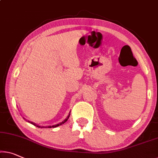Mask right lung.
Segmentation results:
<instances>
[{"label": "right lung", "mask_w": 158, "mask_h": 158, "mask_svg": "<svg viewBox=\"0 0 158 158\" xmlns=\"http://www.w3.org/2000/svg\"><path fill=\"white\" fill-rule=\"evenodd\" d=\"M69 116H70V114H69V115L68 116V117L65 118V119L64 121H62V122H60V123H58V124H56V125H54V126H52V127H48L47 128H52V127H59V126H60L61 124H64V123L65 122V121H67V120H68V118H69ZM31 123H32V124H34V125H35V123H32V122H31ZM36 126V125H35ZM37 127H39V128H40V127H39V126H37ZM41 128H43V127H41ZM47 128V127H46Z\"/></svg>", "instance_id": "add662e5"}]
</instances>
